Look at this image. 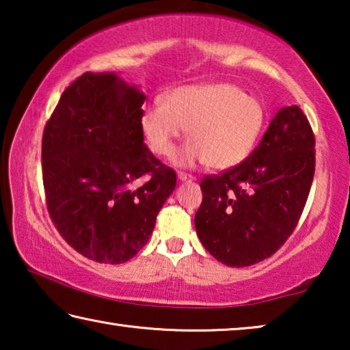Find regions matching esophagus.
Returning <instances> with one entry per match:
<instances>
[{
    "mask_svg": "<svg viewBox=\"0 0 350 350\" xmlns=\"http://www.w3.org/2000/svg\"><path fill=\"white\" fill-rule=\"evenodd\" d=\"M177 179H179L180 182H193L194 177L191 174H187V173H179L177 174Z\"/></svg>",
    "mask_w": 350,
    "mask_h": 350,
    "instance_id": "1",
    "label": "esophagus"
}]
</instances>
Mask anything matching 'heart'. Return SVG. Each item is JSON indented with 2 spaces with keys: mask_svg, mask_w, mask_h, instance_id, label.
Instances as JSON below:
<instances>
[{
  "mask_svg": "<svg viewBox=\"0 0 350 350\" xmlns=\"http://www.w3.org/2000/svg\"><path fill=\"white\" fill-rule=\"evenodd\" d=\"M265 123V109L256 97L232 83H200L165 94L142 112L140 128L148 146L168 157L187 129L188 145L176 163L210 170L233 168L253 152Z\"/></svg>",
  "mask_w": 350,
  "mask_h": 350,
  "instance_id": "obj_1",
  "label": "heart"
}]
</instances>
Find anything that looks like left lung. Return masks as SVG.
<instances>
[{
  "label": "left lung",
  "mask_w": 350,
  "mask_h": 350,
  "mask_svg": "<svg viewBox=\"0 0 350 350\" xmlns=\"http://www.w3.org/2000/svg\"><path fill=\"white\" fill-rule=\"evenodd\" d=\"M315 174V137L298 106H284L238 167L200 183L194 225L205 250L228 267L270 258L296 227Z\"/></svg>",
  "instance_id": "obj_1"
}]
</instances>
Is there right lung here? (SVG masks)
<instances>
[{
	"label": "right lung",
	"instance_id": "obj_1",
	"mask_svg": "<svg viewBox=\"0 0 350 350\" xmlns=\"http://www.w3.org/2000/svg\"><path fill=\"white\" fill-rule=\"evenodd\" d=\"M145 100L116 72H86L63 92L46 123L47 211L64 241L96 262L134 258L174 191L176 173L144 142Z\"/></svg>",
	"mask_w": 350,
	"mask_h": 350
}]
</instances>
